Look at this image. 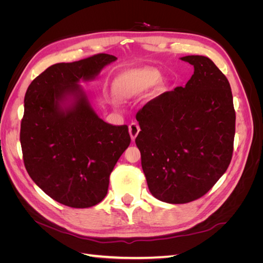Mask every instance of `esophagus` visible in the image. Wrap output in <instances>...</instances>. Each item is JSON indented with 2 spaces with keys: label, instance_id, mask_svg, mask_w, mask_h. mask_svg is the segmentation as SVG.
<instances>
[{
  "label": "esophagus",
  "instance_id": "34e87169",
  "mask_svg": "<svg viewBox=\"0 0 263 263\" xmlns=\"http://www.w3.org/2000/svg\"><path fill=\"white\" fill-rule=\"evenodd\" d=\"M128 130H129V135H130V138H132V140H135V138L137 137V135H138V134H139V132H140V128H139L138 124H136V123H132V124L129 125V128H128Z\"/></svg>",
  "mask_w": 263,
  "mask_h": 263
}]
</instances>
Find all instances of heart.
<instances>
[{
    "instance_id": "heart-1",
    "label": "heart",
    "mask_w": 263,
    "mask_h": 263,
    "mask_svg": "<svg viewBox=\"0 0 263 263\" xmlns=\"http://www.w3.org/2000/svg\"><path fill=\"white\" fill-rule=\"evenodd\" d=\"M160 80L159 71L145 67L140 69H135L126 72L116 85V91L122 98H134L148 91L150 87L156 85ZM117 101L114 100V103Z\"/></svg>"
}]
</instances>
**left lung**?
I'll return each instance as SVG.
<instances>
[{
  "label": "left lung",
  "mask_w": 263,
  "mask_h": 263,
  "mask_svg": "<svg viewBox=\"0 0 263 263\" xmlns=\"http://www.w3.org/2000/svg\"><path fill=\"white\" fill-rule=\"evenodd\" d=\"M194 67L185 86L149 101L136 115V145L150 193L184 204L206 194L234 150L236 114L227 78L204 55L180 58Z\"/></svg>",
  "instance_id": "8db88e82"
}]
</instances>
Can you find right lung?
Instances as JSON below:
<instances>
[{
	"mask_svg": "<svg viewBox=\"0 0 263 263\" xmlns=\"http://www.w3.org/2000/svg\"><path fill=\"white\" fill-rule=\"evenodd\" d=\"M117 58L107 53L55 63L31 82L24 100L21 145L25 168L44 192L86 209L107 194L109 174L130 144L128 127L103 121L79 84Z\"/></svg>",
	"mask_w": 263,
	"mask_h": 263,
	"instance_id": "right-lung-1",
	"label": "right lung"
}]
</instances>
